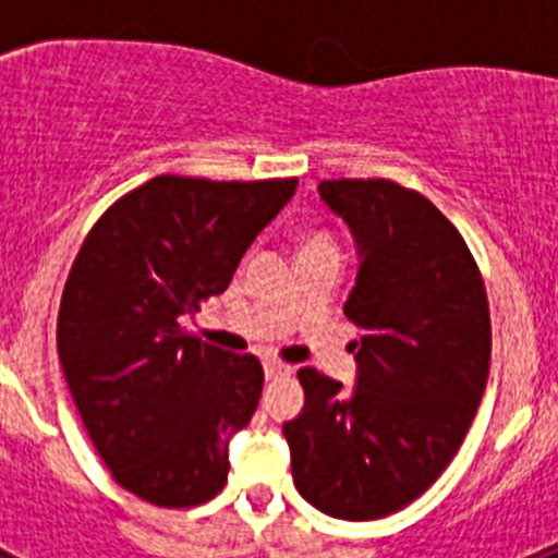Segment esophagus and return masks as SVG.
<instances>
[{
    "label": "esophagus",
    "instance_id": "1",
    "mask_svg": "<svg viewBox=\"0 0 558 558\" xmlns=\"http://www.w3.org/2000/svg\"><path fill=\"white\" fill-rule=\"evenodd\" d=\"M265 366V377L268 379H274V377H282V374H288L290 372V366L288 363H282V360H274V357H268L263 363Z\"/></svg>",
    "mask_w": 558,
    "mask_h": 558
}]
</instances>
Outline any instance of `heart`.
I'll return each instance as SVG.
<instances>
[{
  "mask_svg": "<svg viewBox=\"0 0 558 558\" xmlns=\"http://www.w3.org/2000/svg\"><path fill=\"white\" fill-rule=\"evenodd\" d=\"M327 245H332V248H335L332 236H327V234H313V236H307V240H304L302 251H313V248H327Z\"/></svg>",
  "mask_w": 558,
  "mask_h": 558,
  "instance_id": "1",
  "label": "heart"
}]
</instances>
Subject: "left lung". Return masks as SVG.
I'll return each instance as SVG.
<instances>
[{
  "label": "left lung",
  "instance_id": "1",
  "mask_svg": "<svg viewBox=\"0 0 558 558\" xmlns=\"http://www.w3.org/2000/svg\"><path fill=\"white\" fill-rule=\"evenodd\" d=\"M318 192L357 243L343 304L360 329L357 386L302 368L304 408L282 430L304 500L379 520L425 495L463 445L489 377V302L470 245L425 195L388 179Z\"/></svg>",
  "mask_w": 558,
  "mask_h": 558
}]
</instances>
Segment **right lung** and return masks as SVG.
Here are the masks:
<instances>
[{"label": "right lung", "instance_id": "add662e5", "mask_svg": "<svg viewBox=\"0 0 558 558\" xmlns=\"http://www.w3.org/2000/svg\"><path fill=\"white\" fill-rule=\"evenodd\" d=\"M299 179L156 175L92 226L58 310V360L77 413L122 489L161 509L211 500L229 436L251 422L263 363L181 327L229 288Z\"/></svg>", "mask_w": 558, "mask_h": 558}]
</instances>
